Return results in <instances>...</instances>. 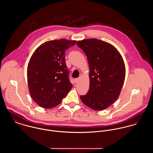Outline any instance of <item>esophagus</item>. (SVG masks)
<instances>
[{
    "mask_svg": "<svg viewBox=\"0 0 153 153\" xmlns=\"http://www.w3.org/2000/svg\"><path fill=\"white\" fill-rule=\"evenodd\" d=\"M79 78H76V79H75V80H74L75 83H78V81H79Z\"/></svg>",
    "mask_w": 153,
    "mask_h": 153,
    "instance_id": "34e87169",
    "label": "esophagus"
}]
</instances>
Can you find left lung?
Returning <instances> with one entry per match:
<instances>
[{
  "label": "left lung",
  "instance_id": "8db88e82",
  "mask_svg": "<svg viewBox=\"0 0 153 153\" xmlns=\"http://www.w3.org/2000/svg\"><path fill=\"white\" fill-rule=\"evenodd\" d=\"M76 44L87 56L89 68V89L80 98L93 110L106 109L117 99L124 83L123 57L111 44L97 39H83Z\"/></svg>",
  "mask_w": 153,
  "mask_h": 153
}]
</instances>
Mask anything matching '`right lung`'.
<instances>
[{"mask_svg": "<svg viewBox=\"0 0 153 153\" xmlns=\"http://www.w3.org/2000/svg\"><path fill=\"white\" fill-rule=\"evenodd\" d=\"M76 42L63 39L45 42L31 56L27 70L28 90L42 108L56 107L72 89L65 53Z\"/></svg>", "mask_w": 153, "mask_h": 153, "instance_id": "obj_1", "label": "right lung"}]
</instances>
